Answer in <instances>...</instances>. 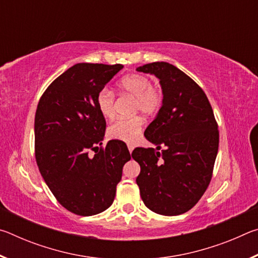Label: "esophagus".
<instances>
[{"label":"esophagus","instance_id":"34e87169","mask_svg":"<svg viewBox=\"0 0 258 258\" xmlns=\"http://www.w3.org/2000/svg\"><path fill=\"white\" fill-rule=\"evenodd\" d=\"M128 151H130V154H132V151H133V147L132 146H128Z\"/></svg>","mask_w":258,"mask_h":258}]
</instances>
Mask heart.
<instances>
[{"mask_svg":"<svg viewBox=\"0 0 258 258\" xmlns=\"http://www.w3.org/2000/svg\"><path fill=\"white\" fill-rule=\"evenodd\" d=\"M119 92L128 94L135 100L134 110L143 115H152L161 106L163 92L152 86L149 77L140 74H130L118 82ZM97 107L104 118H112L115 115V97L111 91L102 89L97 95ZM142 131V120L139 117L120 118L109 126L107 135L110 140L125 143H134Z\"/></svg>","mask_w":258,"mask_h":258,"instance_id":"1","label":"heart"}]
</instances>
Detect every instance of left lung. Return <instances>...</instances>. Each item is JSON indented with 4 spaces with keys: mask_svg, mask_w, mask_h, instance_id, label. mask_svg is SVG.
I'll return each instance as SVG.
<instances>
[{
    "mask_svg": "<svg viewBox=\"0 0 258 258\" xmlns=\"http://www.w3.org/2000/svg\"><path fill=\"white\" fill-rule=\"evenodd\" d=\"M137 71L155 75L163 92L159 111L145 131L158 151L132 152L141 167L137 184L150 211L180 215L199 202L211 182L218 151L215 117L204 91L177 67L157 61Z\"/></svg>",
    "mask_w": 258,
    "mask_h": 258,
    "instance_id": "1",
    "label": "left lung"
}]
</instances>
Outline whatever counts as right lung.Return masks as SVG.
Instances as JSON below:
<instances>
[{
    "label": "right lung",
    "instance_id": "obj_1",
    "mask_svg": "<svg viewBox=\"0 0 258 258\" xmlns=\"http://www.w3.org/2000/svg\"><path fill=\"white\" fill-rule=\"evenodd\" d=\"M124 66L76 63L51 83L35 113V157L54 197L82 216L111 206L123 166L131 159L124 142L109 141L99 152L106 120L97 95ZM93 150L96 155L88 156Z\"/></svg>",
    "mask_w": 258,
    "mask_h": 258
}]
</instances>
